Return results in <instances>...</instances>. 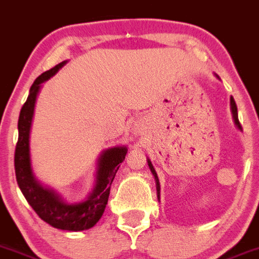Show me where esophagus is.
Here are the masks:
<instances>
[{
    "label": "esophagus",
    "instance_id": "1",
    "mask_svg": "<svg viewBox=\"0 0 259 259\" xmlns=\"http://www.w3.org/2000/svg\"><path fill=\"white\" fill-rule=\"evenodd\" d=\"M135 132H136V134H141V132H142V128L139 125V127L135 128Z\"/></svg>",
    "mask_w": 259,
    "mask_h": 259
}]
</instances>
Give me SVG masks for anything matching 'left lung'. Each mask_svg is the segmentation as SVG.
Wrapping results in <instances>:
<instances>
[{"mask_svg": "<svg viewBox=\"0 0 259 259\" xmlns=\"http://www.w3.org/2000/svg\"><path fill=\"white\" fill-rule=\"evenodd\" d=\"M215 76L218 78H220L218 75H215ZM230 109H231V114H233V119H234V123H235L236 128L242 131V125H240V123H239V119H238V108H236L235 100H234L233 97L230 98ZM147 164H149L150 170H151L152 176H154V178H155V183H156L157 199H160V183H159V178H157V174H156V171H155V169H154V166H152V164H151V161H150V159H147Z\"/></svg>", "mask_w": 259, "mask_h": 259, "instance_id": "1", "label": "left lung"}]
</instances>
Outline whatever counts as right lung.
<instances>
[{
	"label": "right lung",
	"mask_w": 259,
	"mask_h": 259,
	"mask_svg": "<svg viewBox=\"0 0 259 259\" xmlns=\"http://www.w3.org/2000/svg\"><path fill=\"white\" fill-rule=\"evenodd\" d=\"M66 63L67 61H63L56 67L41 73L31 85L17 123L19 139L15 149V174L19 188L41 220L61 230L82 231L93 228L104 213L109 198L110 186L128 150L127 146H113L103 150L98 159L93 191L81 202L70 203L65 201L61 194L43 186L35 178L31 168L30 130L36 98L41 83L56 75Z\"/></svg>",
	"instance_id": "1"
}]
</instances>
